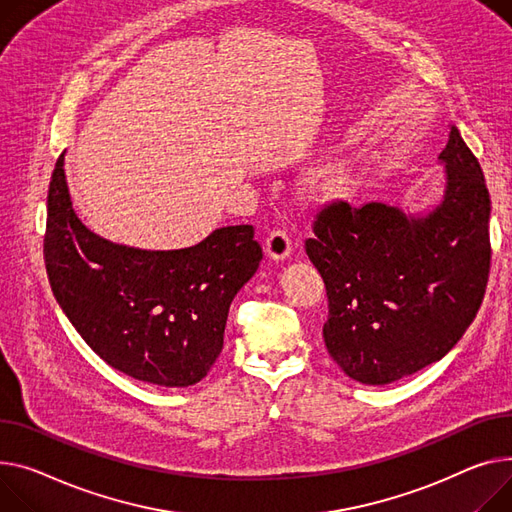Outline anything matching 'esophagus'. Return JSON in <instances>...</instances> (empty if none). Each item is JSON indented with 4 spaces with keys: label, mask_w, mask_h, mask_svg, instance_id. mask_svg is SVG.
<instances>
[{
    "label": "esophagus",
    "mask_w": 512,
    "mask_h": 512,
    "mask_svg": "<svg viewBox=\"0 0 512 512\" xmlns=\"http://www.w3.org/2000/svg\"><path fill=\"white\" fill-rule=\"evenodd\" d=\"M265 251H267V257L274 259V261H284L286 257H290L292 241H290V236L286 234V230H282V228L271 230L269 236H267V241H265Z\"/></svg>",
    "instance_id": "esophagus-1"
}]
</instances>
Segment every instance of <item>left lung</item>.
<instances>
[{
  "mask_svg": "<svg viewBox=\"0 0 512 512\" xmlns=\"http://www.w3.org/2000/svg\"><path fill=\"white\" fill-rule=\"evenodd\" d=\"M438 160L445 189L426 212L389 203L325 206L306 255L327 288L329 356L362 385H389L445 358L484 300L490 193L453 125Z\"/></svg>",
  "mask_w": 512,
  "mask_h": 512,
  "instance_id": "obj_1",
  "label": "left lung"
}]
</instances>
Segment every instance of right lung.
<instances>
[{
	"instance_id": "right-lung-1",
	"label": "right lung",
	"mask_w": 512,
	"mask_h": 512,
	"mask_svg": "<svg viewBox=\"0 0 512 512\" xmlns=\"http://www.w3.org/2000/svg\"><path fill=\"white\" fill-rule=\"evenodd\" d=\"M59 156L47 197L51 290L84 342L109 366L160 385L199 383L224 346L230 302L263 259L249 224L201 243L148 251L111 243L76 216Z\"/></svg>"
}]
</instances>
